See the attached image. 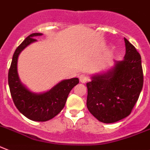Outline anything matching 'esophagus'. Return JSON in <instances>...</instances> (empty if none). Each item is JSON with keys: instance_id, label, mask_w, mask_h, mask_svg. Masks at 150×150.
Segmentation results:
<instances>
[{"instance_id": "esophagus-1", "label": "esophagus", "mask_w": 150, "mask_h": 150, "mask_svg": "<svg viewBox=\"0 0 150 150\" xmlns=\"http://www.w3.org/2000/svg\"><path fill=\"white\" fill-rule=\"evenodd\" d=\"M79 80L81 83H85L88 81V76L85 75H81L79 77Z\"/></svg>"}]
</instances>
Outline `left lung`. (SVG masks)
<instances>
[{
    "label": "left lung",
    "instance_id": "1",
    "mask_svg": "<svg viewBox=\"0 0 150 150\" xmlns=\"http://www.w3.org/2000/svg\"><path fill=\"white\" fill-rule=\"evenodd\" d=\"M126 54L122 61L106 71L93 75L87 83V108L99 121L112 124L129 115L143 85L141 56L124 38Z\"/></svg>",
    "mask_w": 150,
    "mask_h": 150
}]
</instances>
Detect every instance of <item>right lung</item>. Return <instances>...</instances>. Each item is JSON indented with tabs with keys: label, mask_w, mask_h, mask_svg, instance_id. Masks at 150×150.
<instances>
[{
	"label": "right lung",
	"mask_w": 150,
	"mask_h": 150,
	"mask_svg": "<svg viewBox=\"0 0 150 150\" xmlns=\"http://www.w3.org/2000/svg\"><path fill=\"white\" fill-rule=\"evenodd\" d=\"M42 35L35 33L23 40L15 50L8 72V85L15 106L26 117L39 122L51 120L59 114L65 107L71 90L79 82L78 78L65 79L42 93L33 92L22 84L17 71L19 55L26 46L37 41L36 36Z\"/></svg>",
	"instance_id": "obj_1"
}]
</instances>
